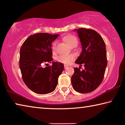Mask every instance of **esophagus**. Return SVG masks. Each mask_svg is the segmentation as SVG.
<instances>
[{"mask_svg": "<svg viewBox=\"0 0 125 125\" xmlns=\"http://www.w3.org/2000/svg\"><path fill=\"white\" fill-rule=\"evenodd\" d=\"M68 65H64V68L65 69H66L67 68H68Z\"/></svg>", "mask_w": 125, "mask_h": 125, "instance_id": "1", "label": "esophagus"}]
</instances>
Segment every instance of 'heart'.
Segmentation results:
<instances>
[{
	"label": "heart",
	"mask_w": 125,
	"mask_h": 125,
	"mask_svg": "<svg viewBox=\"0 0 125 125\" xmlns=\"http://www.w3.org/2000/svg\"><path fill=\"white\" fill-rule=\"evenodd\" d=\"M63 39L67 42V44L70 46L74 44H78V40L77 38L73 35L68 34L65 35L63 38ZM56 46V42H54L52 44V50L53 51H55ZM75 56L73 54H69V55H65V54H62L56 57V60L57 62L60 63H63L65 64H69L71 63L73 61L75 60Z\"/></svg>",
	"instance_id": "1"
}]
</instances>
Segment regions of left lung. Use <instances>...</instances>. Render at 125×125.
Listing matches in <instances>:
<instances>
[{"instance_id": "left-lung-1", "label": "left lung", "mask_w": 125, "mask_h": 125, "mask_svg": "<svg viewBox=\"0 0 125 125\" xmlns=\"http://www.w3.org/2000/svg\"><path fill=\"white\" fill-rule=\"evenodd\" d=\"M77 31L82 52L75 63L85 68H74L71 83L74 90L81 94L94 91L100 85L107 65L105 44L99 34L91 29L79 28Z\"/></svg>"}]
</instances>
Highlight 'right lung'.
<instances>
[{
    "instance_id": "1",
    "label": "right lung",
    "mask_w": 125,
    "mask_h": 125,
    "mask_svg": "<svg viewBox=\"0 0 125 125\" xmlns=\"http://www.w3.org/2000/svg\"><path fill=\"white\" fill-rule=\"evenodd\" d=\"M58 35L34 34L24 41L20 49L19 63L22 79L27 87L36 94L53 92L64 69V65L57 62H53L52 66L42 68L43 64L53 61L51 44Z\"/></svg>"
}]
</instances>
